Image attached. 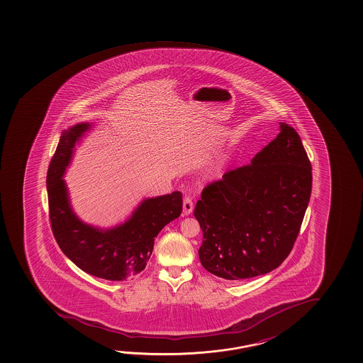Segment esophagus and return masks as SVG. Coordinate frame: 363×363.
I'll return each instance as SVG.
<instances>
[{"instance_id": "esophagus-1", "label": "esophagus", "mask_w": 363, "mask_h": 363, "mask_svg": "<svg viewBox=\"0 0 363 363\" xmlns=\"http://www.w3.org/2000/svg\"><path fill=\"white\" fill-rule=\"evenodd\" d=\"M194 211V202L191 200L190 197H184V215L192 214Z\"/></svg>"}]
</instances>
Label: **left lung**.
<instances>
[{
  "instance_id": "left-lung-1",
  "label": "left lung",
  "mask_w": 363,
  "mask_h": 363,
  "mask_svg": "<svg viewBox=\"0 0 363 363\" xmlns=\"http://www.w3.org/2000/svg\"><path fill=\"white\" fill-rule=\"evenodd\" d=\"M311 164L296 130L279 134L248 166L206 186L195 208L199 257L210 274L245 279L268 274L290 255L311 195Z\"/></svg>"
}]
</instances>
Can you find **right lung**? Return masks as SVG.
<instances>
[{
  "label": "right lung",
  "mask_w": 363,
  "mask_h": 363,
  "mask_svg": "<svg viewBox=\"0 0 363 363\" xmlns=\"http://www.w3.org/2000/svg\"><path fill=\"white\" fill-rule=\"evenodd\" d=\"M94 126L81 121L62 131L47 176L50 223L60 250L77 267L99 279L125 281L143 271L155 237L182 213V194L143 199L123 223L111 228L84 223L72 208L63 177L76 145Z\"/></svg>",
  "instance_id": "right-lung-1"
}]
</instances>
